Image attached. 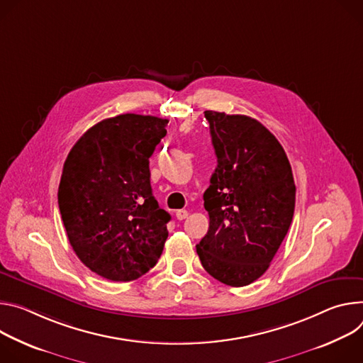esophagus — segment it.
Wrapping results in <instances>:
<instances>
[{
  "instance_id": "34e87169",
  "label": "esophagus",
  "mask_w": 363,
  "mask_h": 363,
  "mask_svg": "<svg viewBox=\"0 0 363 363\" xmlns=\"http://www.w3.org/2000/svg\"><path fill=\"white\" fill-rule=\"evenodd\" d=\"M187 216H189V212L184 211V209H180V211L176 212V218H177L179 220H183V219H186Z\"/></svg>"
}]
</instances>
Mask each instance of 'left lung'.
I'll return each instance as SVG.
<instances>
[{"instance_id": "1", "label": "left lung", "mask_w": 363, "mask_h": 363, "mask_svg": "<svg viewBox=\"0 0 363 363\" xmlns=\"http://www.w3.org/2000/svg\"><path fill=\"white\" fill-rule=\"evenodd\" d=\"M218 166L203 194L209 229L196 245L220 283L244 287L269 267L293 220L296 184L278 140L257 119L205 111Z\"/></svg>"}]
</instances>
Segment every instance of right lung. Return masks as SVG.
I'll return each instance as SVG.
<instances>
[{
    "mask_svg": "<svg viewBox=\"0 0 363 363\" xmlns=\"http://www.w3.org/2000/svg\"><path fill=\"white\" fill-rule=\"evenodd\" d=\"M167 124L137 113L104 119L65 161L57 202L69 242L106 279H137L163 252L172 218L152 196L150 157Z\"/></svg>",
    "mask_w": 363,
    "mask_h": 363,
    "instance_id": "obj_1",
    "label": "right lung"
}]
</instances>
